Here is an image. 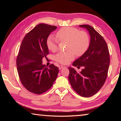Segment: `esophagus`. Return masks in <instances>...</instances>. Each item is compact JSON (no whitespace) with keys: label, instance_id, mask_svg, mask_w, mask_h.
<instances>
[{"label":"esophagus","instance_id":"34e87169","mask_svg":"<svg viewBox=\"0 0 121 121\" xmlns=\"http://www.w3.org/2000/svg\"><path fill=\"white\" fill-rule=\"evenodd\" d=\"M65 67H65V66H64V65H60V66H59V70H61V69H63V68H65Z\"/></svg>","mask_w":121,"mask_h":121}]
</instances>
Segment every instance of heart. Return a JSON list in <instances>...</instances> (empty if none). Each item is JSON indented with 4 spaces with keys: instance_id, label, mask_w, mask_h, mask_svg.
Masks as SVG:
<instances>
[{
    "instance_id": "b5f03b06",
    "label": "heart",
    "mask_w": 121,
    "mask_h": 121,
    "mask_svg": "<svg viewBox=\"0 0 121 121\" xmlns=\"http://www.w3.org/2000/svg\"><path fill=\"white\" fill-rule=\"evenodd\" d=\"M56 38L60 42H68L66 52H59L54 56L56 62L66 65L75 58L82 56L89 48L90 38L86 32L79 31L76 28L65 27L61 29L56 32ZM57 39V40H58ZM51 36L47 40V46L49 50L55 52L57 50L58 40Z\"/></svg>"
}]
</instances>
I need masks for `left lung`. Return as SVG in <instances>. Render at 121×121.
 <instances>
[{
    "instance_id": "obj_1",
    "label": "left lung",
    "mask_w": 121,
    "mask_h": 121,
    "mask_svg": "<svg viewBox=\"0 0 121 121\" xmlns=\"http://www.w3.org/2000/svg\"><path fill=\"white\" fill-rule=\"evenodd\" d=\"M79 26L86 29L91 39L87 50L73 65L78 68L83 67L79 73L69 67L68 79L71 87L79 95L90 97L101 89L107 78L110 63L109 52L104 38L92 26L83 24Z\"/></svg>"
}]
</instances>
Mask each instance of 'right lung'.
I'll use <instances>...</instances> for the list:
<instances>
[{"label": "right lung", "mask_w": 121, "mask_h": 121, "mask_svg": "<svg viewBox=\"0 0 121 121\" xmlns=\"http://www.w3.org/2000/svg\"><path fill=\"white\" fill-rule=\"evenodd\" d=\"M56 26L40 23L24 37L16 58L18 74L26 89L40 95L52 87L56 80L59 69L53 64L48 67L42 63L43 58L48 54L47 39L56 29Z\"/></svg>", "instance_id": "1"}]
</instances>
